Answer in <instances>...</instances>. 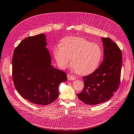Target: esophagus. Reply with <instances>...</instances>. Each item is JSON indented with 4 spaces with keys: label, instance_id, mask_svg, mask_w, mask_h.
<instances>
[{
    "label": "esophagus",
    "instance_id": "obj_1",
    "mask_svg": "<svg viewBox=\"0 0 134 134\" xmlns=\"http://www.w3.org/2000/svg\"><path fill=\"white\" fill-rule=\"evenodd\" d=\"M67 78L68 80H74L75 79V77L73 75L71 74H68L67 75Z\"/></svg>",
    "mask_w": 134,
    "mask_h": 134
}]
</instances>
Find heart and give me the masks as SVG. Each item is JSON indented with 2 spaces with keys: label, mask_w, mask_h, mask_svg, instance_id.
Listing matches in <instances>:
<instances>
[{
  "label": "heart",
  "mask_w": 134,
  "mask_h": 134,
  "mask_svg": "<svg viewBox=\"0 0 134 134\" xmlns=\"http://www.w3.org/2000/svg\"><path fill=\"white\" fill-rule=\"evenodd\" d=\"M58 66L64 68L71 65L77 73L86 75L95 71L100 63L102 50L98 44L79 37H67L53 49Z\"/></svg>",
  "instance_id": "heart-1"
}]
</instances>
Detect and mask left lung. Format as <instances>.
Returning a JSON list of instances; mask_svg holds the SVG:
<instances>
[{"label":"left lung","instance_id":"8db88e82","mask_svg":"<svg viewBox=\"0 0 134 134\" xmlns=\"http://www.w3.org/2000/svg\"><path fill=\"white\" fill-rule=\"evenodd\" d=\"M104 58L100 66L87 76H83V91L77 94L87 104L95 105L112 98L120 85L122 54L118 46L109 38H102Z\"/></svg>","mask_w":134,"mask_h":134}]
</instances>
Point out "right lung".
I'll use <instances>...</instances> for the list:
<instances>
[{"mask_svg":"<svg viewBox=\"0 0 134 134\" xmlns=\"http://www.w3.org/2000/svg\"><path fill=\"white\" fill-rule=\"evenodd\" d=\"M46 45L44 34L27 37L15 48L12 59L15 88L21 97L39 105L54 102L59 96V86L67 79L66 73L51 65Z\"/></svg>","mask_w":134,"mask_h":134,"instance_id":"add662e5","label":"right lung"}]
</instances>
